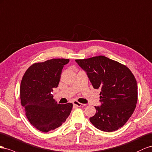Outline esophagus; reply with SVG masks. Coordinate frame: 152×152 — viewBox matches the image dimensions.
<instances>
[{
  "mask_svg": "<svg viewBox=\"0 0 152 152\" xmlns=\"http://www.w3.org/2000/svg\"><path fill=\"white\" fill-rule=\"evenodd\" d=\"M73 104L74 105H76L77 106V107H83L85 106V104H82V103H80L79 102H77L76 101H73Z\"/></svg>",
  "mask_w": 152,
  "mask_h": 152,
  "instance_id": "esophagus-1",
  "label": "esophagus"
}]
</instances>
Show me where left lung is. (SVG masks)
Wrapping results in <instances>:
<instances>
[{
	"mask_svg": "<svg viewBox=\"0 0 152 152\" xmlns=\"http://www.w3.org/2000/svg\"><path fill=\"white\" fill-rule=\"evenodd\" d=\"M76 62L86 71L95 89H101V106L90 121L97 129L113 132L125 124L135 110L137 101V81L124 64L97 56Z\"/></svg>",
	"mask_w": 152,
	"mask_h": 152,
	"instance_id": "left-lung-1",
	"label": "left lung"
}]
</instances>
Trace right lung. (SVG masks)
Segmentation results:
<instances>
[{"label": "right lung", "instance_id": "1", "mask_svg": "<svg viewBox=\"0 0 152 152\" xmlns=\"http://www.w3.org/2000/svg\"><path fill=\"white\" fill-rule=\"evenodd\" d=\"M69 59L53 58L30 66L20 85L21 104L27 119L39 131L48 132L66 122L72 103L57 104L51 94L57 88L64 66Z\"/></svg>", "mask_w": 152, "mask_h": 152}]
</instances>
